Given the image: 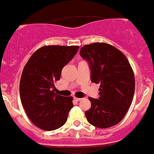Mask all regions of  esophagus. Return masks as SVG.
<instances>
[{
    "label": "esophagus",
    "instance_id": "34e87169",
    "mask_svg": "<svg viewBox=\"0 0 154 154\" xmlns=\"http://www.w3.org/2000/svg\"><path fill=\"white\" fill-rule=\"evenodd\" d=\"M74 99H75V101H76V102H79V101L81 100V98H79V97H74Z\"/></svg>",
    "mask_w": 154,
    "mask_h": 154
}]
</instances>
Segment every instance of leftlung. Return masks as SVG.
<instances>
[{"label": "left lung", "instance_id": "obj_1", "mask_svg": "<svg viewBox=\"0 0 154 154\" xmlns=\"http://www.w3.org/2000/svg\"><path fill=\"white\" fill-rule=\"evenodd\" d=\"M80 56L88 60L91 81L100 84L99 97H88V122L105 129L118 124L131 106L134 93V75L131 64L122 51L105 42L85 45Z\"/></svg>", "mask_w": 154, "mask_h": 154}]
</instances>
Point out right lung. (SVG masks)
I'll list each match as a JSON object with an SVG mask.
<instances>
[{
	"label": "right lung",
	"instance_id": "1",
	"mask_svg": "<svg viewBox=\"0 0 154 154\" xmlns=\"http://www.w3.org/2000/svg\"><path fill=\"white\" fill-rule=\"evenodd\" d=\"M78 49V46H43L23 68L20 83L21 103L32 124L41 130L54 131L66 122L73 97L57 95L54 84Z\"/></svg>",
	"mask_w": 154,
	"mask_h": 154
}]
</instances>
